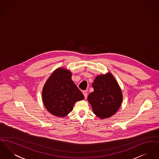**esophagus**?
Masks as SVG:
<instances>
[{"label":"esophagus","instance_id":"obj_1","mask_svg":"<svg viewBox=\"0 0 159 159\" xmlns=\"http://www.w3.org/2000/svg\"><path fill=\"white\" fill-rule=\"evenodd\" d=\"M82 93H83L84 95V98H87V94H88V93H87V92H86V91H83V92H82Z\"/></svg>","mask_w":159,"mask_h":159}]
</instances>
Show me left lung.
I'll use <instances>...</instances> for the list:
<instances>
[{
	"label": "left lung",
	"instance_id": "left-lung-1",
	"mask_svg": "<svg viewBox=\"0 0 159 159\" xmlns=\"http://www.w3.org/2000/svg\"><path fill=\"white\" fill-rule=\"evenodd\" d=\"M93 92L88 97L93 112L103 119L109 118L120 108L122 101L121 90L113 75L108 73L98 75L92 84Z\"/></svg>",
	"mask_w": 159,
	"mask_h": 159
}]
</instances>
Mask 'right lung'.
<instances>
[{
	"instance_id": "right-lung-1",
	"label": "right lung",
	"mask_w": 159,
	"mask_h": 159,
	"mask_svg": "<svg viewBox=\"0 0 159 159\" xmlns=\"http://www.w3.org/2000/svg\"><path fill=\"white\" fill-rule=\"evenodd\" d=\"M43 103L50 113L64 117L73 109L75 103L84 100V95L71 79V73L58 68L49 77L43 92Z\"/></svg>"
}]
</instances>
